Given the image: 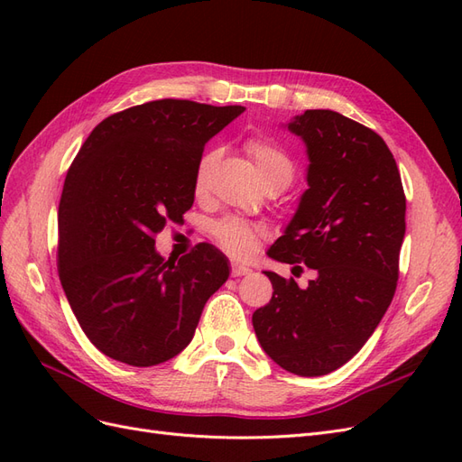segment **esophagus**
<instances>
[{
  "instance_id": "34e87169",
  "label": "esophagus",
  "mask_w": 462,
  "mask_h": 462,
  "mask_svg": "<svg viewBox=\"0 0 462 462\" xmlns=\"http://www.w3.org/2000/svg\"><path fill=\"white\" fill-rule=\"evenodd\" d=\"M246 273H250L248 265L239 263V262H233V263H231V275H233V277H243V275H246Z\"/></svg>"
}]
</instances>
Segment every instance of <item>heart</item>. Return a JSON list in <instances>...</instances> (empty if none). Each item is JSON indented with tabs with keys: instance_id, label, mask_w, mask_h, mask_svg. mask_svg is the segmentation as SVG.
Returning a JSON list of instances; mask_svg holds the SVG:
<instances>
[{
	"instance_id": "heart-1",
	"label": "heart",
	"mask_w": 462,
	"mask_h": 462,
	"mask_svg": "<svg viewBox=\"0 0 462 462\" xmlns=\"http://www.w3.org/2000/svg\"><path fill=\"white\" fill-rule=\"evenodd\" d=\"M246 152L248 156L253 158L262 180L273 175H283L289 180L292 179V171H295L292 170V162L289 160L287 153L283 150H279L275 144L262 141V138H254V141H250L246 144ZM214 163H216L214 152H208L200 158L197 171H194V190L197 192H202L206 189L208 177H209V171H212ZM212 231H214L216 241L233 256L248 254L258 241V229H254L250 223L243 219H235V217L217 221L212 227Z\"/></svg>"
}]
</instances>
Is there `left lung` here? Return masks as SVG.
Wrapping results in <instances>:
<instances>
[{
	"instance_id": "8db88e82",
	"label": "left lung",
	"mask_w": 462,
	"mask_h": 462,
	"mask_svg": "<svg viewBox=\"0 0 462 462\" xmlns=\"http://www.w3.org/2000/svg\"><path fill=\"white\" fill-rule=\"evenodd\" d=\"M309 165L306 189L268 256L295 279L263 272L272 300L253 314L263 353L297 375H326L351 360L375 331L399 277L407 200L393 153L380 134L331 109H306L287 125Z\"/></svg>"
}]
</instances>
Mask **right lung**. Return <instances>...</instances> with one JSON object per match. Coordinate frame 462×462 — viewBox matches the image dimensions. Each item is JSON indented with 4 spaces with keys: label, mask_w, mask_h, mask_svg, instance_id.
<instances>
[{
    "label": "right lung",
    "mask_w": 462,
    "mask_h": 462,
    "mask_svg": "<svg viewBox=\"0 0 462 462\" xmlns=\"http://www.w3.org/2000/svg\"><path fill=\"white\" fill-rule=\"evenodd\" d=\"M243 106L156 100L109 116L67 173L58 268L82 331L106 356L156 366L192 341L229 260L202 243L165 260L153 236L194 202V171L209 138Z\"/></svg>",
    "instance_id": "obj_1"
}]
</instances>
